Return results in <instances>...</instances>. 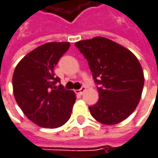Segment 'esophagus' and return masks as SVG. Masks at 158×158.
<instances>
[{"label": "esophagus", "mask_w": 158, "mask_h": 158, "mask_svg": "<svg viewBox=\"0 0 158 158\" xmlns=\"http://www.w3.org/2000/svg\"><path fill=\"white\" fill-rule=\"evenodd\" d=\"M85 90H86L85 86H82L80 89H78V90H75V92H76V94H78V95H83V93H84Z\"/></svg>", "instance_id": "esophagus-1"}]
</instances>
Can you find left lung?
<instances>
[{
    "instance_id": "1",
    "label": "left lung",
    "mask_w": 158,
    "mask_h": 158,
    "mask_svg": "<svg viewBox=\"0 0 158 158\" xmlns=\"http://www.w3.org/2000/svg\"><path fill=\"white\" fill-rule=\"evenodd\" d=\"M76 48L88 61L99 99L89 107L100 123L117 124L136 109L142 96L144 77L137 58L129 49L102 37L81 40Z\"/></svg>"
}]
</instances>
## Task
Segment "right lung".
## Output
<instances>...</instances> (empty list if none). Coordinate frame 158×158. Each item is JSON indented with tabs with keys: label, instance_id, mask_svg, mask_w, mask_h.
I'll return each instance as SVG.
<instances>
[{
	"label": "right lung",
	"instance_id": "add662e5",
	"mask_svg": "<svg viewBox=\"0 0 158 158\" xmlns=\"http://www.w3.org/2000/svg\"><path fill=\"white\" fill-rule=\"evenodd\" d=\"M69 42H48L27 54L13 75L15 98L32 122L43 128H58L71 117L76 96L66 90L54 67L68 50Z\"/></svg>",
	"mask_w": 158,
	"mask_h": 158
}]
</instances>
